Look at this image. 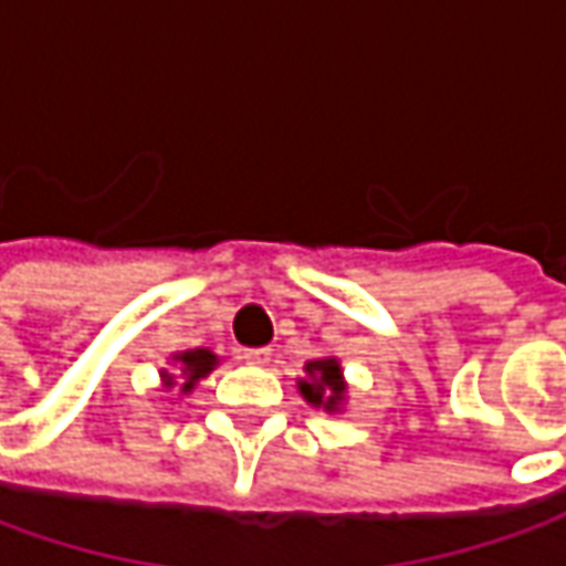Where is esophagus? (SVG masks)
Here are the masks:
<instances>
[{"label": "esophagus", "mask_w": 566, "mask_h": 566, "mask_svg": "<svg viewBox=\"0 0 566 566\" xmlns=\"http://www.w3.org/2000/svg\"><path fill=\"white\" fill-rule=\"evenodd\" d=\"M241 357H244L247 363H253V366H265V363L272 360V350H269V347H247Z\"/></svg>", "instance_id": "1"}]
</instances>
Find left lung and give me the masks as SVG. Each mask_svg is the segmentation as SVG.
I'll return each mask as SVG.
<instances>
[{
  "instance_id": "8db88e82",
  "label": "left lung",
  "mask_w": 566,
  "mask_h": 566,
  "mask_svg": "<svg viewBox=\"0 0 566 566\" xmlns=\"http://www.w3.org/2000/svg\"><path fill=\"white\" fill-rule=\"evenodd\" d=\"M306 373L313 376L310 381H301L303 398L316 407H325V410H335L338 400L344 395V381H342V366L338 360H313L306 363Z\"/></svg>"
}]
</instances>
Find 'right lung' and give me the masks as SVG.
<instances>
[{
  "instance_id": "add662e5",
  "label": "right lung",
  "mask_w": 566,
  "mask_h": 566,
  "mask_svg": "<svg viewBox=\"0 0 566 566\" xmlns=\"http://www.w3.org/2000/svg\"><path fill=\"white\" fill-rule=\"evenodd\" d=\"M175 360L181 363V373H185V381H181V391H190L193 388V381L203 379L206 373L216 366V357H212V350H187V354H181V357H175ZM166 379V385H175V376H163Z\"/></svg>"
}]
</instances>
